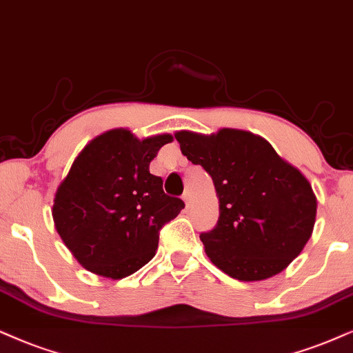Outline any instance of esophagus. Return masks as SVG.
Returning <instances> with one entry per match:
<instances>
[{
	"label": "esophagus",
	"instance_id": "obj_1",
	"mask_svg": "<svg viewBox=\"0 0 353 353\" xmlns=\"http://www.w3.org/2000/svg\"><path fill=\"white\" fill-rule=\"evenodd\" d=\"M182 200H184L187 207H189V205H190V192H184V195H182Z\"/></svg>",
	"mask_w": 353,
	"mask_h": 353
}]
</instances>
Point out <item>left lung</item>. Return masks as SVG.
Instances as JSON below:
<instances>
[{
	"label": "left lung",
	"instance_id": "obj_1",
	"mask_svg": "<svg viewBox=\"0 0 353 353\" xmlns=\"http://www.w3.org/2000/svg\"><path fill=\"white\" fill-rule=\"evenodd\" d=\"M182 154L213 179L220 216L200 234L218 269L241 282L280 274L311 238L318 200L310 182L265 138L238 128L174 133Z\"/></svg>",
	"mask_w": 353,
	"mask_h": 353
}]
</instances>
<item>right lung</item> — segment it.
Instances as JSON below:
<instances>
[{"instance_id": "right-lung-1", "label": "right lung", "mask_w": 353, "mask_h": 353, "mask_svg": "<svg viewBox=\"0 0 353 353\" xmlns=\"http://www.w3.org/2000/svg\"><path fill=\"white\" fill-rule=\"evenodd\" d=\"M172 135L138 140L128 128H112L84 146L53 199L55 228L84 269L119 280L154 257L159 230L184 202L169 197L150 163Z\"/></svg>"}]
</instances>
